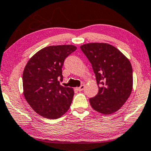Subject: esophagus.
Listing matches in <instances>:
<instances>
[{"mask_svg": "<svg viewBox=\"0 0 151 151\" xmlns=\"http://www.w3.org/2000/svg\"><path fill=\"white\" fill-rule=\"evenodd\" d=\"M84 88H85V86L84 85H82V86H81L79 88H76V90H77L78 91H79V92H81V91L84 90Z\"/></svg>", "mask_w": 151, "mask_h": 151, "instance_id": "34e87169", "label": "esophagus"}]
</instances>
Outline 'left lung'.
<instances>
[{
	"label": "left lung",
	"instance_id": "1",
	"mask_svg": "<svg viewBox=\"0 0 151 151\" xmlns=\"http://www.w3.org/2000/svg\"><path fill=\"white\" fill-rule=\"evenodd\" d=\"M80 48L92 64L99 86L96 96L90 99L91 106L105 115L117 111L132 91L133 70L130 61L109 44L90 43Z\"/></svg>",
	"mask_w": 151,
	"mask_h": 151
}]
</instances>
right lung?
I'll use <instances>...</instances> for the list:
<instances>
[{
    "label": "right lung",
    "mask_w": 151,
    "mask_h": 151,
    "mask_svg": "<svg viewBox=\"0 0 151 151\" xmlns=\"http://www.w3.org/2000/svg\"><path fill=\"white\" fill-rule=\"evenodd\" d=\"M73 45L42 48L27 62L22 75L23 93L27 103L42 117L56 119L70 107L74 90L60 85L65 59L75 51Z\"/></svg>",
    "instance_id": "1"
}]
</instances>
